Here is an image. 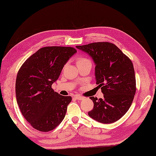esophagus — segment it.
Segmentation results:
<instances>
[{
    "label": "esophagus",
    "instance_id": "34e87169",
    "mask_svg": "<svg viewBox=\"0 0 156 156\" xmlns=\"http://www.w3.org/2000/svg\"><path fill=\"white\" fill-rule=\"evenodd\" d=\"M74 98L76 99H77V100H83V99L84 98V97H81V96H80V95H75Z\"/></svg>",
    "mask_w": 156,
    "mask_h": 156
}]
</instances>
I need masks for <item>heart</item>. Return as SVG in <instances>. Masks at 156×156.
Returning <instances> with one entry per match:
<instances>
[{
    "label": "heart",
    "mask_w": 156,
    "mask_h": 156,
    "mask_svg": "<svg viewBox=\"0 0 156 156\" xmlns=\"http://www.w3.org/2000/svg\"><path fill=\"white\" fill-rule=\"evenodd\" d=\"M87 64H91V62L90 61V59L85 58V57H79L77 59H76V64H77V66H81Z\"/></svg>",
    "instance_id": "obj_1"
}]
</instances>
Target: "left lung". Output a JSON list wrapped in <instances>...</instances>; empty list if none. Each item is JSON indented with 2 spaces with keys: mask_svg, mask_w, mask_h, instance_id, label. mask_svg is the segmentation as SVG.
Instances as JSON below:
<instances>
[{
  "mask_svg": "<svg viewBox=\"0 0 156 156\" xmlns=\"http://www.w3.org/2000/svg\"><path fill=\"white\" fill-rule=\"evenodd\" d=\"M76 48L93 59L97 84L104 94L103 98L90 97L94 108L88 115L102 123L118 121L130 108L136 92L133 62L110 42H94Z\"/></svg>",
  "mask_w": 156,
  "mask_h": 156,
  "instance_id": "1",
  "label": "left lung"
}]
</instances>
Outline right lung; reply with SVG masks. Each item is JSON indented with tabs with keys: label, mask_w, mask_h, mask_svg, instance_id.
Segmentation results:
<instances>
[{
	"label": "right lung",
	"mask_w": 156,
	"mask_h": 156,
	"mask_svg": "<svg viewBox=\"0 0 156 156\" xmlns=\"http://www.w3.org/2000/svg\"><path fill=\"white\" fill-rule=\"evenodd\" d=\"M76 51L72 47L42 48L26 59L19 69L15 84L16 101L23 117L38 131H50L65 117L72 97L54 92L51 85Z\"/></svg>",
	"instance_id": "add662e5"
}]
</instances>
